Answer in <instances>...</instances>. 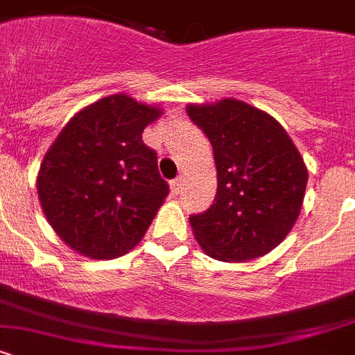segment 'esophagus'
I'll return each instance as SVG.
<instances>
[{
    "label": "esophagus",
    "instance_id": "1",
    "mask_svg": "<svg viewBox=\"0 0 355 355\" xmlns=\"http://www.w3.org/2000/svg\"><path fill=\"white\" fill-rule=\"evenodd\" d=\"M182 186H184V178L182 177H177L175 180H171V193H173V195H178L182 191Z\"/></svg>",
    "mask_w": 355,
    "mask_h": 355
}]
</instances>
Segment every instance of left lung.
Returning <instances> with one entry per match:
<instances>
[{
  "mask_svg": "<svg viewBox=\"0 0 355 355\" xmlns=\"http://www.w3.org/2000/svg\"><path fill=\"white\" fill-rule=\"evenodd\" d=\"M186 110L211 141L218 175L214 203L189 218L196 241L218 261L268 254L293 229L306 195L297 146L270 114L245 101L225 98Z\"/></svg>",
  "mask_w": 355,
  "mask_h": 355,
  "instance_id": "8db88e82",
  "label": "left lung"
}]
</instances>
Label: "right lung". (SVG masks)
Returning <instances> with one entry per match:
<instances>
[{
  "mask_svg": "<svg viewBox=\"0 0 355 355\" xmlns=\"http://www.w3.org/2000/svg\"><path fill=\"white\" fill-rule=\"evenodd\" d=\"M159 107L112 94L69 119L42 159L37 191L58 237L91 259H116L143 239L168 196L143 130Z\"/></svg>",
  "mask_w": 355,
  "mask_h": 355,
  "instance_id": "1",
  "label": "right lung"
}]
</instances>
